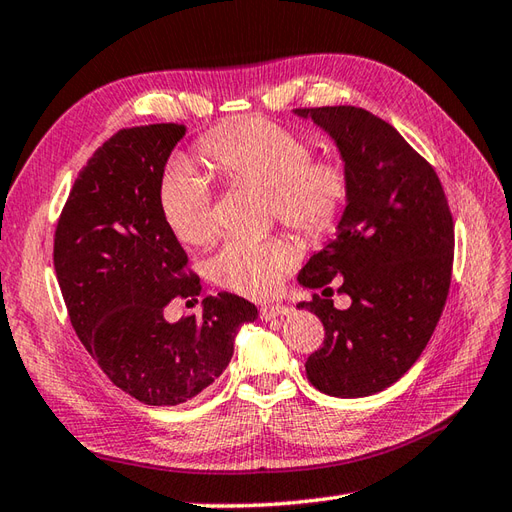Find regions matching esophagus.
Returning a JSON list of instances; mask_svg holds the SVG:
<instances>
[{
    "mask_svg": "<svg viewBox=\"0 0 512 512\" xmlns=\"http://www.w3.org/2000/svg\"><path fill=\"white\" fill-rule=\"evenodd\" d=\"M290 307L288 305H264L259 310V318L261 320H275L279 316H288Z\"/></svg>",
    "mask_w": 512,
    "mask_h": 512,
    "instance_id": "1",
    "label": "esophagus"
}]
</instances>
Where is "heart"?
<instances>
[{"label":"heart","instance_id":"obj_1","mask_svg":"<svg viewBox=\"0 0 512 512\" xmlns=\"http://www.w3.org/2000/svg\"><path fill=\"white\" fill-rule=\"evenodd\" d=\"M200 152L229 183L268 189V211L305 240L336 233L353 196V174L336 154L312 157V139L266 117L211 128L198 141ZM159 209L168 229L185 246H207L218 235L211 185L185 161L172 163L159 181ZM301 257L288 235L233 237L209 259V277L224 290L266 299Z\"/></svg>","mask_w":512,"mask_h":512}]
</instances>
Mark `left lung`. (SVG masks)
<instances>
[{
    "instance_id": "8db88e82",
    "label": "left lung",
    "mask_w": 512,
    "mask_h": 512,
    "mask_svg": "<svg viewBox=\"0 0 512 512\" xmlns=\"http://www.w3.org/2000/svg\"><path fill=\"white\" fill-rule=\"evenodd\" d=\"M334 137L353 174L338 235L299 272L325 288L299 307L325 327L305 362L312 386L331 397H368L395 384L441 320L454 266V220L434 168L382 117L360 106L296 109ZM352 296L336 311L328 288Z\"/></svg>"
}]
</instances>
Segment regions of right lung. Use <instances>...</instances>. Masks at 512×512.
Segmentation results:
<instances>
[{"mask_svg":"<svg viewBox=\"0 0 512 512\" xmlns=\"http://www.w3.org/2000/svg\"><path fill=\"white\" fill-rule=\"evenodd\" d=\"M183 124L122 128L80 170L54 233V268L71 327L111 382L148 406H178L229 366L257 307L220 292L202 316L163 318L198 301L200 277L165 224L159 181Z\"/></svg>","mask_w":512,"mask_h":512,"instance_id":"obj_1","label":"right lung"}]
</instances>
